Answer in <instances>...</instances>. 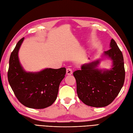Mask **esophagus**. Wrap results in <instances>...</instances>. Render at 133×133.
<instances>
[{
    "instance_id": "34e87169",
    "label": "esophagus",
    "mask_w": 133,
    "mask_h": 133,
    "mask_svg": "<svg viewBox=\"0 0 133 133\" xmlns=\"http://www.w3.org/2000/svg\"><path fill=\"white\" fill-rule=\"evenodd\" d=\"M66 74L68 75H70L72 74V70L70 68H68L66 70Z\"/></svg>"
}]
</instances>
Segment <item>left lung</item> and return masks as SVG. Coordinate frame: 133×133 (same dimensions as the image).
Instances as JSON below:
<instances>
[{
  "mask_svg": "<svg viewBox=\"0 0 133 133\" xmlns=\"http://www.w3.org/2000/svg\"><path fill=\"white\" fill-rule=\"evenodd\" d=\"M110 49L105 51L99 58L85 63L80 70L73 73L76 81L77 94L84 104L94 107H103L111 103L123 86L125 72L124 58L115 41L112 39ZM105 58L112 61L110 69L97 68L100 61Z\"/></svg>",
  "mask_w": 133,
  "mask_h": 133,
  "instance_id": "left-lung-1",
  "label": "left lung"
}]
</instances>
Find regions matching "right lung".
<instances>
[{
    "instance_id": "add662e5",
    "label": "right lung",
    "mask_w": 133,
    "mask_h": 133,
    "mask_svg": "<svg viewBox=\"0 0 133 133\" xmlns=\"http://www.w3.org/2000/svg\"><path fill=\"white\" fill-rule=\"evenodd\" d=\"M24 37L16 44L10 56L8 79L16 97L25 106L43 109L57 99L59 84L66 73V68H47L39 72H27L20 63L18 52Z\"/></svg>"
}]
</instances>
